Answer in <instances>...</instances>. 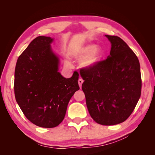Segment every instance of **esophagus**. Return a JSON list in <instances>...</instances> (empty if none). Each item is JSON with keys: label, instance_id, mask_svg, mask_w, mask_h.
Wrapping results in <instances>:
<instances>
[{"label": "esophagus", "instance_id": "esophagus-1", "mask_svg": "<svg viewBox=\"0 0 155 155\" xmlns=\"http://www.w3.org/2000/svg\"><path fill=\"white\" fill-rule=\"evenodd\" d=\"M83 80L82 79H79V80H78V83H79V87H81V85H82V84H83Z\"/></svg>", "mask_w": 155, "mask_h": 155}]
</instances>
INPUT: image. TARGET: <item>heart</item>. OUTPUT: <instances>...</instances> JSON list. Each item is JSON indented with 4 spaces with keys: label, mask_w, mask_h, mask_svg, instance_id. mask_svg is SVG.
<instances>
[{
    "label": "heart",
    "mask_w": 155,
    "mask_h": 155,
    "mask_svg": "<svg viewBox=\"0 0 155 155\" xmlns=\"http://www.w3.org/2000/svg\"><path fill=\"white\" fill-rule=\"evenodd\" d=\"M71 55L76 59L83 58L81 65L84 68H89L94 66L99 61L103 55V50L100 46H94L92 45H84L74 49L71 51ZM67 64L70 65L68 61Z\"/></svg>",
    "instance_id": "heart-1"
}]
</instances>
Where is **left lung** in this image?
<instances>
[{"label":"left lung","instance_id":"8db88e82","mask_svg":"<svg viewBox=\"0 0 155 155\" xmlns=\"http://www.w3.org/2000/svg\"><path fill=\"white\" fill-rule=\"evenodd\" d=\"M105 36L111 43L110 55L80 74L92 118L103 125H113L132 114L141 95L142 78L134 51L120 37Z\"/></svg>","mask_w":155,"mask_h":155}]
</instances>
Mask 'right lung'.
I'll list each match as a JSON object with an SVG mask.
<instances>
[{
  "label": "right lung",
  "instance_id": "1",
  "mask_svg": "<svg viewBox=\"0 0 155 155\" xmlns=\"http://www.w3.org/2000/svg\"><path fill=\"white\" fill-rule=\"evenodd\" d=\"M53 40L36 37L18 57L15 70L18 106L28 120L45 128L62 122L70 98L79 89L78 72L67 79L58 72L59 58L50 46Z\"/></svg>",
  "mask_w": 155,
  "mask_h": 155
}]
</instances>
